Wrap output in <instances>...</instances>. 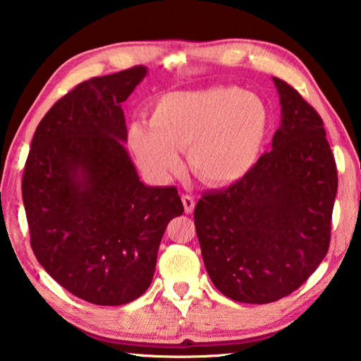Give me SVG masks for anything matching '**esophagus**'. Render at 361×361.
<instances>
[{
	"mask_svg": "<svg viewBox=\"0 0 361 361\" xmlns=\"http://www.w3.org/2000/svg\"><path fill=\"white\" fill-rule=\"evenodd\" d=\"M181 200H183V205H185V212H186V213H192V212H194V207H195V202H194L192 195L183 194V195H181Z\"/></svg>",
	"mask_w": 361,
	"mask_h": 361,
	"instance_id": "obj_1",
	"label": "esophagus"
}]
</instances>
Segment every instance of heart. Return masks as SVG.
I'll list each match as a JSON object with an SVG mask.
<instances>
[{"mask_svg": "<svg viewBox=\"0 0 361 361\" xmlns=\"http://www.w3.org/2000/svg\"><path fill=\"white\" fill-rule=\"evenodd\" d=\"M267 109L258 97L237 87H207L162 95L151 124L132 122L129 145L151 178L167 180L181 167L186 149L192 172L209 185L245 176L264 143Z\"/></svg>", "mask_w": 361, "mask_h": 361, "instance_id": "1", "label": "heart"}]
</instances>
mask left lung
Wrapping results in <instances>:
<instances>
[{"mask_svg":"<svg viewBox=\"0 0 361 361\" xmlns=\"http://www.w3.org/2000/svg\"><path fill=\"white\" fill-rule=\"evenodd\" d=\"M282 124L271 152L221 191L202 195L194 224L213 285L234 301L267 304L298 290L325 258L338 170L320 114L274 78Z\"/></svg>","mask_w":361,"mask_h":361,"instance_id":"8db88e82","label":"left lung"}]
</instances>
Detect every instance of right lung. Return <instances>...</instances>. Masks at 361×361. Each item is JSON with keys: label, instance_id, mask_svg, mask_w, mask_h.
<instances>
[{"label": "right lung", "instance_id": "right-lung-1", "mask_svg": "<svg viewBox=\"0 0 361 361\" xmlns=\"http://www.w3.org/2000/svg\"><path fill=\"white\" fill-rule=\"evenodd\" d=\"M146 73L140 65L78 84L36 127L23 170L36 259L97 305L127 304L148 290L167 224L185 212L176 188L140 181L122 146L121 103Z\"/></svg>", "mask_w": 361, "mask_h": 361}]
</instances>
